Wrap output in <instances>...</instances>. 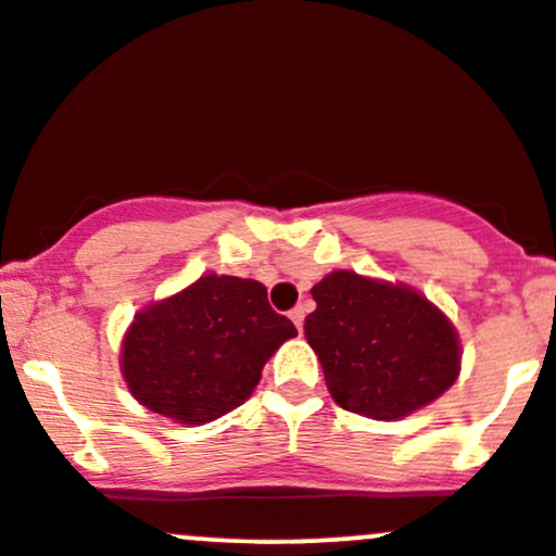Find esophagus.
I'll use <instances>...</instances> for the list:
<instances>
[{
	"instance_id": "1",
	"label": "esophagus",
	"mask_w": 556,
	"mask_h": 556,
	"mask_svg": "<svg viewBox=\"0 0 556 556\" xmlns=\"http://www.w3.org/2000/svg\"><path fill=\"white\" fill-rule=\"evenodd\" d=\"M290 319H293V325L298 327V332H303V308L301 306L290 312Z\"/></svg>"
}]
</instances>
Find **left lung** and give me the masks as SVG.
Returning <instances> with one entry per match:
<instances>
[{"mask_svg": "<svg viewBox=\"0 0 556 556\" xmlns=\"http://www.w3.org/2000/svg\"><path fill=\"white\" fill-rule=\"evenodd\" d=\"M312 295L317 308L303 330L343 410L376 420L405 418L458 378L455 327L407 285L332 271Z\"/></svg>", "mask_w": 556, "mask_h": 556, "instance_id": "left-lung-1", "label": "left lung"}]
</instances>
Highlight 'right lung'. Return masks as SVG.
Segmentation results:
<instances>
[{"instance_id": "add662e5", "label": "right lung", "mask_w": 556, "mask_h": 556, "mask_svg": "<svg viewBox=\"0 0 556 556\" xmlns=\"http://www.w3.org/2000/svg\"><path fill=\"white\" fill-rule=\"evenodd\" d=\"M293 336L261 282L204 274L136 314L122 341V376L151 413L200 426L242 405L268 356Z\"/></svg>"}]
</instances>
